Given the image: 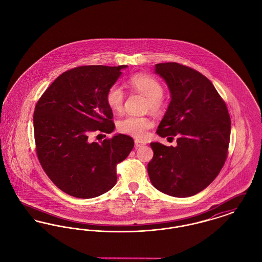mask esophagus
I'll use <instances>...</instances> for the list:
<instances>
[{
	"instance_id": "esophagus-1",
	"label": "esophagus",
	"mask_w": 262,
	"mask_h": 262,
	"mask_svg": "<svg viewBox=\"0 0 262 262\" xmlns=\"http://www.w3.org/2000/svg\"><path fill=\"white\" fill-rule=\"evenodd\" d=\"M135 144H136V147H141V146L145 145L146 143H145L144 141H142V140H139V139H136V140H135Z\"/></svg>"
}]
</instances>
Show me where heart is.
<instances>
[{
  "instance_id": "obj_1",
  "label": "heart",
  "mask_w": 262,
  "mask_h": 262,
  "mask_svg": "<svg viewBox=\"0 0 262 262\" xmlns=\"http://www.w3.org/2000/svg\"><path fill=\"white\" fill-rule=\"evenodd\" d=\"M129 84L146 97V109L155 114L162 112L165 106L162 97L163 88L156 78L151 75L139 74L134 75L129 79ZM106 102L112 111H120L124 102V91L122 88L115 84L109 88L106 94ZM152 125L148 118L129 115L118 122V129L125 135L143 137Z\"/></svg>"
}]
</instances>
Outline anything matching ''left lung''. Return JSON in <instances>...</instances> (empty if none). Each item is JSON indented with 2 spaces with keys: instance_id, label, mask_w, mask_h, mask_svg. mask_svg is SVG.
Masks as SVG:
<instances>
[{
  "instance_id": "1",
  "label": "left lung",
  "mask_w": 262,
  "mask_h": 262,
  "mask_svg": "<svg viewBox=\"0 0 262 262\" xmlns=\"http://www.w3.org/2000/svg\"><path fill=\"white\" fill-rule=\"evenodd\" d=\"M154 73L165 80L171 101L157 135L176 137L177 146L151 142L147 172L153 187L174 198H187L208 187L224 165L231 119L211 81L178 62H161Z\"/></svg>"
}]
</instances>
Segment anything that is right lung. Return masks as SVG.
Masks as SVG:
<instances>
[{"label": "right lung", "mask_w": 262, "mask_h": 262, "mask_svg": "<svg viewBox=\"0 0 262 262\" xmlns=\"http://www.w3.org/2000/svg\"><path fill=\"white\" fill-rule=\"evenodd\" d=\"M126 68L70 70L53 81L36 104L33 126L38 159L51 181L72 196L92 199L110 190L117 183L116 165L134 148V139L123 134L100 143L88 138L96 130L114 132L106 94Z\"/></svg>", "instance_id": "obj_1"}]
</instances>
